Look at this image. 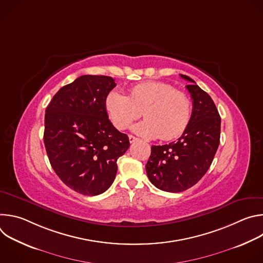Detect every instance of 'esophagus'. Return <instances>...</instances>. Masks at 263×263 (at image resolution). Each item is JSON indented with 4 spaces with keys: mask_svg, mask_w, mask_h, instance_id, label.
<instances>
[{
    "mask_svg": "<svg viewBox=\"0 0 263 263\" xmlns=\"http://www.w3.org/2000/svg\"><path fill=\"white\" fill-rule=\"evenodd\" d=\"M137 140H138L137 137H135V136H133V135H129V141H130L131 143H133V142H135V141H137Z\"/></svg>",
    "mask_w": 263,
    "mask_h": 263,
    "instance_id": "esophagus-1",
    "label": "esophagus"
}]
</instances>
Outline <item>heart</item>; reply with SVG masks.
Wrapping results in <instances>:
<instances>
[{"label":"heart","instance_id":"obj_1","mask_svg":"<svg viewBox=\"0 0 263 263\" xmlns=\"http://www.w3.org/2000/svg\"><path fill=\"white\" fill-rule=\"evenodd\" d=\"M105 107L120 130L128 128L142 111L145 119L132 130L145 138L174 139L184 132L192 118V102L187 95L159 81L139 83L131 88L130 96L112 89L105 98Z\"/></svg>","mask_w":263,"mask_h":263}]
</instances>
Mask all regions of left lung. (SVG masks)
Wrapping results in <instances>:
<instances>
[{
	"label": "left lung",
	"mask_w": 263,
	"mask_h": 263,
	"mask_svg": "<svg viewBox=\"0 0 263 263\" xmlns=\"http://www.w3.org/2000/svg\"><path fill=\"white\" fill-rule=\"evenodd\" d=\"M181 78L193 99L189 126L177 141L152 145L145 171L157 189L180 193L197 184L210 167L219 144L220 118L210 96L185 74Z\"/></svg>",
	"instance_id": "8db88e82"
}]
</instances>
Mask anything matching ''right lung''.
<instances>
[{
  "instance_id": "obj_1",
  "label": "right lung",
  "mask_w": 263,
  "mask_h": 263,
  "mask_svg": "<svg viewBox=\"0 0 263 263\" xmlns=\"http://www.w3.org/2000/svg\"><path fill=\"white\" fill-rule=\"evenodd\" d=\"M116 85L111 77L84 74L61 87L46 109L44 141L50 163L66 186L84 196L109 189L117 161L130 145L105 107Z\"/></svg>"
}]
</instances>
